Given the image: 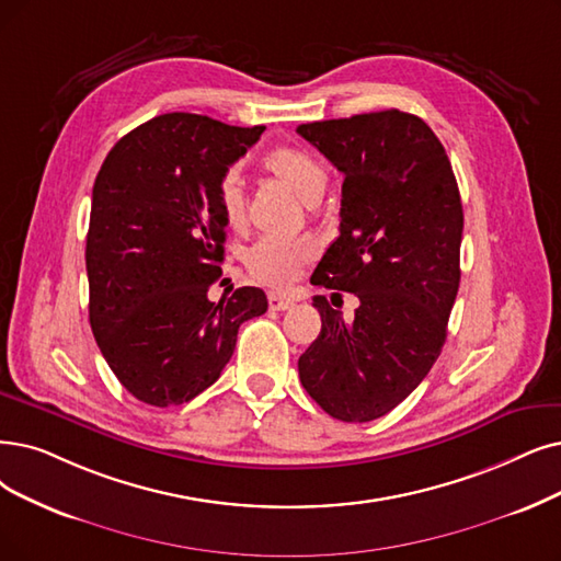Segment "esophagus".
Returning <instances> with one entry per match:
<instances>
[{
	"mask_svg": "<svg viewBox=\"0 0 561 561\" xmlns=\"http://www.w3.org/2000/svg\"><path fill=\"white\" fill-rule=\"evenodd\" d=\"M268 308L272 310H287L289 306H295V297L283 295V293H268Z\"/></svg>",
	"mask_w": 561,
	"mask_h": 561,
	"instance_id": "esophagus-1",
	"label": "esophagus"
}]
</instances>
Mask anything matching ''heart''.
Instances as JSON below:
<instances>
[{"label": "heart", "mask_w": 561, "mask_h": 561, "mask_svg": "<svg viewBox=\"0 0 561 561\" xmlns=\"http://www.w3.org/2000/svg\"><path fill=\"white\" fill-rule=\"evenodd\" d=\"M260 168L293 191L306 205L322 197L329 174L320 159L293 145H278L260 156ZM218 209L232 230L245 222V195L237 172H226L218 184ZM316 257V243L308 237H262L245 253L249 272L266 285H287Z\"/></svg>", "instance_id": "b5f03b06"}]
</instances>
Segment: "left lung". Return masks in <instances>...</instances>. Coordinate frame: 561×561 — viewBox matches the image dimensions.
<instances>
[{"instance_id": "1", "label": "left lung", "mask_w": 561, "mask_h": 561, "mask_svg": "<svg viewBox=\"0 0 561 561\" xmlns=\"http://www.w3.org/2000/svg\"><path fill=\"white\" fill-rule=\"evenodd\" d=\"M345 176L341 234L310 283L358 297L354 318L316 297L322 331L299 356L304 389L339 421L385 416L431 373L460 285L462 203L431 126L400 110L301 124Z\"/></svg>"}]
</instances>
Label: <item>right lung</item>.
Listing matches in <instances>:
<instances>
[{
    "instance_id": "obj_1",
    "label": "right lung",
    "mask_w": 561,
    "mask_h": 561,
    "mask_svg": "<svg viewBox=\"0 0 561 561\" xmlns=\"http://www.w3.org/2000/svg\"><path fill=\"white\" fill-rule=\"evenodd\" d=\"M262 130L168 112L126 133L101 165L84 251L89 322L110 370L147 405L211 387L241 322L266 312L260 287L207 297L226 253L218 184Z\"/></svg>"
}]
</instances>
